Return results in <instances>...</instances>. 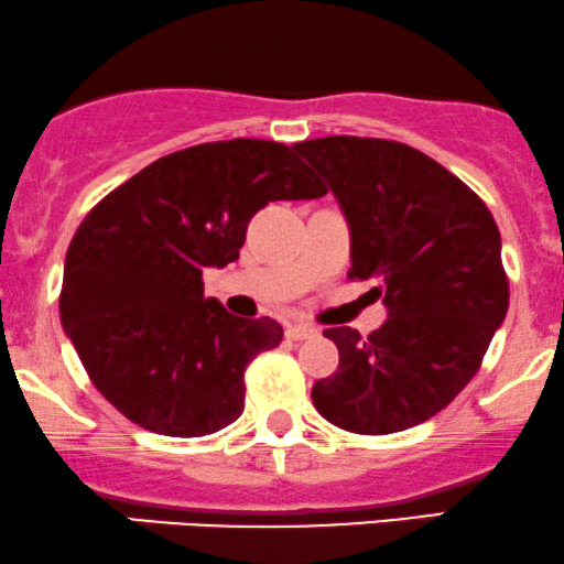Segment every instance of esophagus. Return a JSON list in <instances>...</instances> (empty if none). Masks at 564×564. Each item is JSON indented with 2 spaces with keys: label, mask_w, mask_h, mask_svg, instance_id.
Wrapping results in <instances>:
<instances>
[{
  "label": "esophagus",
  "mask_w": 564,
  "mask_h": 564,
  "mask_svg": "<svg viewBox=\"0 0 564 564\" xmlns=\"http://www.w3.org/2000/svg\"><path fill=\"white\" fill-rule=\"evenodd\" d=\"M284 335H288V340H308L316 335V329L311 324H288Z\"/></svg>",
  "instance_id": "obj_1"
}]
</instances>
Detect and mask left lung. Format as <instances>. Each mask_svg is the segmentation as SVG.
Segmentation results:
<instances>
[{
    "label": "left lung",
    "mask_w": 564,
    "mask_h": 564,
    "mask_svg": "<svg viewBox=\"0 0 564 564\" xmlns=\"http://www.w3.org/2000/svg\"><path fill=\"white\" fill-rule=\"evenodd\" d=\"M295 150L327 178L350 227V280H380L388 322L329 327L340 367L316 412L359 435L401 433L446 409L480 369L509 308L488 205L425 152L393 139L324 137Z\"/></svg>",
    "instance_id": "left-lung-1"
}]
</instances>
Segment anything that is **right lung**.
I'll return each mask as SVG.
<instances>
[{
	"mask_svg": "<svg viewBox=\"0 0 564 564\" xmlns=\"http://www.w3.org/2000/svg\"><path fill=\"white\" fill-rule=\"evenodd\" d=\"M322 195L288 144L227 139L158 158L86 214L65 256L59 322L126 420L200 438L242 414L245 369L280 346L282 327L205 297L203 269L240 258L263 205Z\"/></svg>",
	"mask_w": 564,
	"mask_h": 564,
	"instance_id": "obj_1",
	"label": "right lung"
}]
</instances>
